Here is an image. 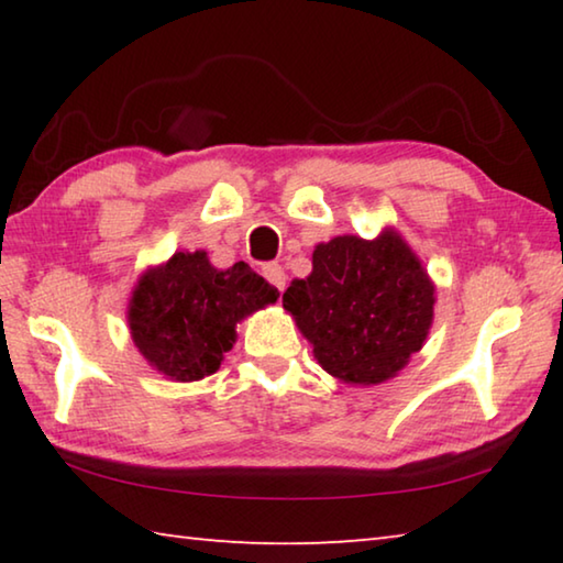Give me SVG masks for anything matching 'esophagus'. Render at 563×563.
Instances as JSON below:
<instances>
[{
    "instance_id": "34e87169",
    "label": "esophagus",
    "mask_w": 563,
    "mask_h": 563,
    "mask_svg": "<svg viewBox=\"0 0 563 563\" xmlns=\"http://www.w3.org/2000/svg\"><path fill=\"white\" fill-rule=\"evenodd\" d=\"M263 275H265V278H268V283H273V285H275V288H278V290H285V280H288V275H285L283 265H278V263H268V265H263Z\"/></svg>"
}]
</instances>
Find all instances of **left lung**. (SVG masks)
Wrapping results in <instances>:
<instances>
[{"label":"left lung","mask_w":563,"mask_h":563,"mask_svg":"<svg viewBox=\"0 0 563 563\" xmlns=\"http://www.w3.org/2000/svg\"><path fill=\"white\" fill-rule=\"evenodd\" d=\"M434 283L395 228L373 241L335 235L312 251V271L283 292L318 365L340 383L373 387L422 350L434 320Z\"/></svg>","instance_id":"obj_1"}]
</instances>
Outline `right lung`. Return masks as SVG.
Returning a JSON list of instances; mask_svg holds the SVG:
<instances>
[{"instance_id": "obj_1", "label": "right lung", "mask_w": 563, "mask_h": 563, "mask_svg": "<svg viewBox=\"0 0 563 563\" xmlns=\"http://www.w3.org/2000/svg\"><path fill=\"white\" fill-rule=\"evenodd\" d=\"M278 295L247 263L221 271L206 251H176L139 275L126 322L133 345L158 375L196 383L221 367L238 322L278 302Z\"/></svg>"}]
</instances>
